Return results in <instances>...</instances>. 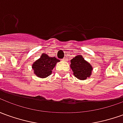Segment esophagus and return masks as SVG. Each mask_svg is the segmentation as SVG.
Masks as SVG:
<instances>
[{"label":"esophagus","instance_id":"esophagus-1","mask_svg":"<svg viewBox=\"0 0 123 123\" xmlns=\"http://www.w3.org/2000/svg\"><path fill=\"white\" fill-rule=\"evenodd\" d=\"M63 60H66V57H64V58H63Z\"/></svg>","mask_w":123,"mask_h":123}]
</instances>
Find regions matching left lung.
<instances>
[{
	"instance_id": "8db88e82",
	"label": "left lung",
	"mask_w": 123,
	"mask_h": 123,
	"mask_svg": "<svg viewBox=\"0 0 123 123\" xmlns=\"http://www.w3.org/2000/svg\"><path fill=\"white\" fill-rule=\"evenodd\" d=\"M70 67L74 75L80 80H85L90 76L92 67L84 60L82 55H77L71 60Z\"/></svg>"
}]
</instances>
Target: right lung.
Instances as JSON below:
<instances>
[{"label":"right lung","instance_id":"1","mask_svg":"<svg viewBox=\"0 0 123 123\" xmlns=\"http://www.w3.org/2000/svg\"><path fill=\"white\" fill-rule=\"evenodd\" d=\"M58 62L60 60L55 57H50L47 54L43 53L40 58L34 62L32 68L36 76L39 78H46L51 74L53 68Z\"/></svg>","mask_w":123,"mask_h":123}]
</instances>
